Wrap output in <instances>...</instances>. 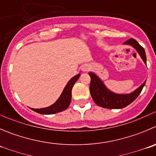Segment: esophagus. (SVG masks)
Masks as SVG:
<instances>
[{"label": "esophagus", "mask_w": 156, "mask_h": 156, "mask_svg": "<svg viewBox=\"0 0 156 156\" xmlns=\"http://www.w3.org/2000/svg\"><path fill=\"white\" fill-rule=\"evenodd\" d=\"M89 69H90V66L88 64L83 65L82 67H81V70L83 72H87V71H89Z\"/></svg>", "instance_id": "34e87169"}]
</instances>
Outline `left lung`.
Listing matches in <instances>:
<instances>
[{"label":"left lung","instance_id":"left-lung-1","mask_svg":"<svg viewBox=\"0 0 156 156\" xmlns=\"http://www.w3.org/2000/svg\"><path fill=\"white\" fill-rule=\"evenodd\" d=\"M124 44L134 47L138 53L140 55L144 63L146 64V55L145 50L136 40L130 38L129 40L126 41ZM89 75L91 78L90 91L92 98L96 105L106 109H122L129 105L139 96L142 92V88L146 84L145 81L139 88L129 94H117L108 90L103 81L94 73L90 72Z\"/></svg>","mask_w":156,"mask_h":156}]
</instances>
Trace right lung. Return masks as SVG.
I'll return each mask as SVG.
<instances>
[{"instance_id": "obj_1", "label": "right lung", "mask_w": 156, "mask_h": 156, "mask_svg": "<svg viewBox=\"0 0 156 156\" xmlns=\"http://www.w3.org/2000/svg\"><path fill=\"white\" fill-rule=\"evenodd\" d=\"M80 76V74H77L75 76L73 77L66 84L59 99L53 105L48 106V107L42 108V109H32V108L30 109L34 112H38L40 114H45V115L57 113V112H62V111L66 109L70 104L73 87L77 81V80L79 79Z\"/></svg>"}]
</instances>
